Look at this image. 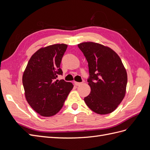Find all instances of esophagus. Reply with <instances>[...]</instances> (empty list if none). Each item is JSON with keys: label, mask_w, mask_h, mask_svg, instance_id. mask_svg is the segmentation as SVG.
Returning <instances> with one entry per match:
<instances>
[{"label": "esophagus", "mask_w": 150, "mask_h": 150, "mask_svg": "<svg viewBox=\"0 0 150 150\" xmlns=\"http://www.w3.org/2000/svg\"><path fill=\"white\" fill-rule=\"evenodd\" d=\"M74 84L76 86H79L82 84V83H78V82H76V81H74Z\"/></svg>", "instance_id": "obj_1"}]
</instances>
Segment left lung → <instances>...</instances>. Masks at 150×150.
<instances>
[{
    "label": "left lung",
    "instance_id": "left-lung-1",
    "mask_svg": "<svg viewBox=\"0 0 150 150\" xmlns=\"http://www.w3.org/2000/svg\"><path fill=\"white\" fill-rule=\"evenodd\" d=\"M88 62L91 93L84 100L99 115L114 111L125 98L128 76L120 56L103 44L82 42L78 45Z\"/></svg>",
    "mask_w": 150,
    "mask_h": 150
}]
</instances>
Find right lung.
Returning <instances> with one entry per match:
<instances>
[{"label":"right lung","mask_w":150,"mask_h":150,"mask_svg":"<svg viewBox=\"0 0 150 150\" xmlns=\"http://www.w3.org/2000/svg\"><path fill=\"white\" fill-rule=\"evenodd\" d=\"M67 45L56 44L40 48L31 56L22 76L25 96L30 107L44 117L55 115L64 105L73 84L63 79L62 57Z\"/></svg>","instance_id":"1"}]
</instances>
